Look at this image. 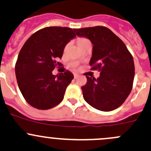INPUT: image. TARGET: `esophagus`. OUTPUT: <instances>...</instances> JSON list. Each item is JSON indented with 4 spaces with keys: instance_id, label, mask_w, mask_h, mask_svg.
<instances>
[{
    "instance_id": "obj_1",
    "label": "esophagus",
    "mask_w": 151,
    "mask_h": 151,
    "mask_svg": "<svg viewBox=\"0 0 151 151\" xmlns=\"http://www.w3.org/2000/svg\"><path fill=\"white\" fill-rule=\"evenodd\" d=\"M74 79H77V78H78V77H79V74H74Z\"/></svg>"
}]
</instances>
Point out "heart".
<instances>
[{"instance_id": "heart-1", "label": "heart", "mask_w": 151, "mask_h": 151, "mask_svg": "<svg viewBox=\"0 0 151 151\" xmlns=\"http://www.w3.org/2000/svg\"><path fill=\"white\" fill-rule=\"evenodd\" d=\"M87 41H88V39H85V38H83V37H79V38H77V44H78L79 46H80V45H81L82 44L84 43V42H87Z\"/></svg>"}]
</instances>
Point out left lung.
Listing matches in <instances>:
<instances>
[{
    "label": "left lung",
    "mask_w": 151,
    "mask_h": 151,
    "mask_svg": "<svg viewBox=\"0 0 151 151\" xmlns=\"http://www.w3.org/2000/svg\"><path fill=\"white\" fill-rule=\"evenodd\" d=\"M79 36L88 38L93 47L91 70L100 71L99 78L87 76L82 87L84 99L93 107L109 112L123 104L132 91L134 63L126 45L104 26L74 29Z\"/></svg>",
    "instance_id": "left-lung-1"
}]
</instances>
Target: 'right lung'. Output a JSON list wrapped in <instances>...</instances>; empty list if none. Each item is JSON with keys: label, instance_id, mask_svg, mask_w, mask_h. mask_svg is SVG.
Here are the masks:
<instances>
[{"label": "right lung", "instance_id": "obj_1", "mask_svg": "<svg viewBox=\"0 0 151 151\" xmlns=\"http://www.w3.org/2000/svg\"><path fill=\"white\" fill-rule=\"evenodd\" d=\"M76 36L74 29L52 26L40 29L25 42L15 64L19 90L25 101L39 109H49L60 104L74 75L65 71L53 75L60 63L64 47Z\"/></svg>", "mask_w": 151, "mask_h": 151}]
</instances>
